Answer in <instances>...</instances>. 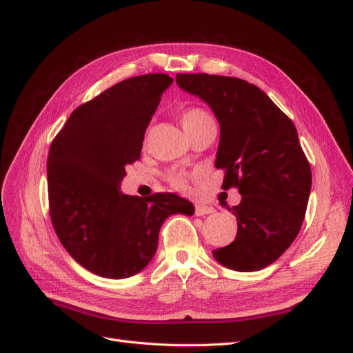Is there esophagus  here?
<instances>
[{
  "instance_id": "34e87169",
  "label": "esophagus",
  "mask_w": 353,
  "mask_h": 353,
  "mask_svg": "<svg viewBox=\"0 0 353 353\" xmlns=\"http://www.w3.org/2000/svg\"><path fill=\"white\" fill-rule=\"evenodd\" d=\"M213 212H215V209H213L212 206L196 205V215L197 216H205V215H209V213H213Z\"/></svg>"
}]
</instances>
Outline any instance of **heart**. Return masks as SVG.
<instances>
[{"label": "heart", "instance_id": "heart-1", "mask_svg": "<svg viewBox=\"0 0 353 353\" xmlns=\"http://www.w3.org/2000/svg\"><path fill=\"white\" fill-rule=\"evenodd\" d=\"M181 123H183V128L187 135L194 134L196 131L201 130V128L209 126V125H215L210 114L203 110L200 108H188L185 109L179 116ZM170 183H172L176 188L179 190H185L187 188V179L183 174H170Z\"/></svg>", "mask_w": 353, "mask_h": 353}]
</instances>
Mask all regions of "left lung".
Instances as JSON below:
<instances>
[{"label": "left lung", "instance_id": "1", "mask_svg": "<svg viewBox=\"0 0 353 353\" xmlns=\"http://www.w3.org/2000/svg\"><path fill=\"white\" fill-rule=\"evenodd\" d=\"M178 87L205 101L219 122L215 168L222 188L237 187L240 205L228 208L237 236L213 258L239 272L266 268L301 231L312 174L293 122L256 85L208 73H178Z\"/></svg>", "mask_w": 353, "mask_h": 353}]
</instances>
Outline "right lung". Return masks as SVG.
Segmentation results:
<instances>
[{"instance_id": "obj_1", "label": "right lung", "mask_w": 353, "mask_h": 353, "mask_svg": "<svg viewBox=\"0 0 353 353\" xmlns=\"http://www.w3.org/2000/svg\"><path fill=\"white\" fill-rule=\"evenodd\" d=\"M174 79H125L74 110L47 160L50 216L60 243L85 270L122 280L141 272L157 250L160 227L193 203L172 193L147 199L121 191L125 166L140 157L144 134Z\"/></svg>"}]
</instances>
